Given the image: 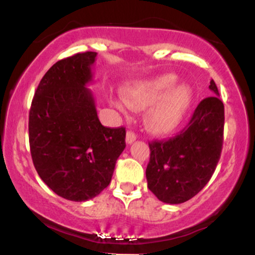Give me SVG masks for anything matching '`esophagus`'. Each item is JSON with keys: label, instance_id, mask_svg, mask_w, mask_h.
<instances>
[{"label": "esophagus", "instance_id": "34e87169", "mask_svg": "<svg viewBox=\"0 0 255 255\" xmlns=\"http://www.w3.org/2000/svg\"><path fill=\"white\" fill-rule=\"evenodd\" d=\"M136 140V134L134 133V131H127V135H126V142L127 144H131V142H134Z\"/></svg>", "mask_w": 255, "mask_h": 255}]
</instances>
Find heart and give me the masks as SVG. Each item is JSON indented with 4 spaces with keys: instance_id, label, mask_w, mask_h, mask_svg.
Returning a JSON list of instances; mask_svg holds the SVG:
<instances>
[{
    "instance_id": "obj_1",
    "label": "heart",
    "mask_w": 255,
    "mask_h": 255,
    "mask_svg": "<svg viewBox=\"0 0 255 255\" xmlns=\"http://www.w3.org/2000/svg\"><path fill=\"white\" fill-rule=\"evenodd\" d=\"M175 74H163L150 80L131 85L125 92L126 102H114L120 111L126 113L127 104L133 109H147L145 125L154 134H165L180 125L189 109L193 99L192 89L187 85H177Z\"/></svg>"
}]
</instances>
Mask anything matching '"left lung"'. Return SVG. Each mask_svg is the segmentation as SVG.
I'll list each match as a JSON object with an SVG mask.
<instances>
[{"label": "left lung", "instance_id": "left-lung-1", "mask_svg": "<svg viewBox=\"0 0 255 255\" xmlns=\"http://www.w3.org/2000/svg\"><path fill=\"white\" fill-rule=\"evenodd\" d=\"M212 97L203 99L188 125L169 140L148 142V189L160 201L181 204L197 195L216 170L223 146L224 104L215 81Z\"/></svg>", "mask_w": 255, "mask_h": 255}]
</instances>
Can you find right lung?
<instances>
[{
  "instance_id": "right-lung-1",
  "label": "right lung",
  "mask_w": 255,
  "mask_h": 255,
  "mask_svg": "<svg viewBox=\"0 0 255 255\" xmlns=\"http://www.w3.org/2000/svg\"><path fill=\"white\" fill-rule=\"evenodd\" d=\"M96 56L97 52L86 51L57 61L38 85L28 116L38 175L72 201H86L107 188L126 147V129L101 124L86 87Z\"/></svg>"
}]
</instances>
